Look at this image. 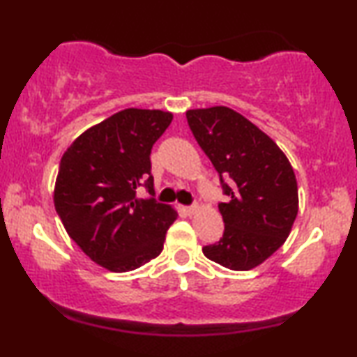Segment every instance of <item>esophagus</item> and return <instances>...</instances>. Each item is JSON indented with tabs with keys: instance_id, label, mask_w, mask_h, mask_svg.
I'll use <instances>...</instances> for the list:
<instances>
[{
	"instance_id": "esophagus-1",
	"label": "esophagus",
	"mask_w": 357,
	"mask_h": 357,
	"mask_svg": "<svg viewBox=\"0 0 357 357\" xmlns=\"http://www.w3.org/2000/svg\"><path fill=\"white\" fill-rule=\"evenodd\" d=\"M199 211V208L197 206V204H193V206H187L185 208V213L188 214V216H193V214H197Z\"/></svg>"
}]
</instances>
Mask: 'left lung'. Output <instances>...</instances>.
<instances>
[{"label":"left lung","instance_id":"obj_1","mask_svg":"<svg viewBox=\"0 0 357 357\" xmlns=\"http://www.w3.org/2000/svg\"><path fill=\"white\" fill-rule=\"evenodd\" d=\"M187 120L231 198L219 203L222 238L203 247L204 257L234 271L252 270L286 242L296 221L292 165L270 136L229 107L188 110Z\"/></svg>","mask_w":357,"mask_h":357}]
</instances>
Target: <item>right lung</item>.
<instances>
[{
  "instance_id": "1",
  "label": "right lung",
  "mask_w": 357,
  "mask_h": 357,
  "mask_svg": "<svg viewBox=\"0 0 357 357\" xmlns=\"http://www.w3.org/2000/svg\"><path fill=\"white\" fill-rule=\"evenodd\" d=\"M174 115L125 109L77 136L63 154L53 203L68 236L105 270L133 271L162 252L177 219L170 204L138 198L144 183L154 197L151 149Z\"/></svg>"
}]
</instances>
